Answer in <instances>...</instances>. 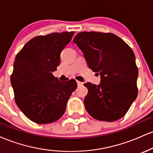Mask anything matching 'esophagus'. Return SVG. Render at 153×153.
Here are the masks:
<instances>
[{"label": "esophagus", "mask_w": 153, "mask_h": 153, "mask_svg": "<svg viewBox=\"0 0 153 153\" xmlns=\"http://www.w3.org/2000/svg\"><path fill=\"white\" fill-rule=\"evenodd\" d=\"M77 84H78V86H80V85H82V82H80V81H78V80H77Z\"/></svg>", "instance_id": "esophagus-1"}]
</instances>
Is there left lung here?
Segmentation results:
<instances>
[{
	"instance_id": "8db88e82",
	"label": "left lung",
	"mask_w": 153,
	"mask_h": 153,
	"mask_svg": "<svg viewBox=\"0 0 153 153\" xmlns=\"http://www.w3.org/2000/svg\"><path fill=\"white\" fill-rule=\"evenodd\" d=\"M73 42L82 50L89 68L101 75V83L84 84L88 113L99 121L114 122L124 117L137 96L138 68L131 47L111 33L83 31Z\"/></svg>"
}]
</instances>
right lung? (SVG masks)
Instances as JSON below:
<instances>
[{
  "label": "right lung",
  "mask_w": 153,
  "mask_h": 153,
  "mask_svg": "<svg viewBox=\"0 0 153 153\" xmlns=\"http://www.w3.org/2000/svg\"><path fill=\"white\" fill-rule=\"evenodd\" d=\"M74 31L52 33L29 40L16 54L10 82L16 105L36 124L58 120L77 88L74 79L60 82L52 73L60 64V53Z\"/></svg>",
  "instance_id": "1"
}]
</instances>
